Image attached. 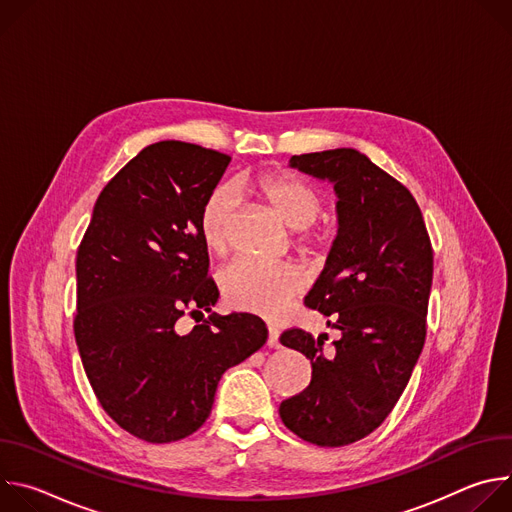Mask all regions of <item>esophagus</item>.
I'll use <instances>...</instances> for the list:
<instances>
[{"mask_svg":"<svg viewBox=\"0 0 512 512\" xmlns=\"http://www.w3.org/2000/svg\"><path fill=\"white\" fill-rule=\"evenodd\" d=\"M267 346H269V348H281V344H279V332H277L275 328H269Z\"/></svg>","mask_w":512,"mask_h":512,"instance_id":"1","label":"esophagus"}]
</instances>
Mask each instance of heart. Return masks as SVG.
Returning a JSON list of instances; mask_svg holds the SVG:
<instances>
[{"label": "heart", "mask_w": 512, "mask_h": 512, "mask_svg": "<svg viewBox=\"0 0 512 512\" xmlns=\"http://www.w3.org/2000/svg\"><path fill=\"white\" fill-rule=\"evenodd\" d=\"M257 188L281 221L300 231V251L312 253L326 245V233L308 231L322 210V196L312 184L289 174H275L261 178ZM237 208L239 190L235 184H218L206 196L200 210V235L210 251L221 253L227 247ZM218 283L229 306L271 320L279 318L304 287L302 273L294 265L263 263L249 257L231 261L218 275Z\"/></svg>", "instance_id": "1"}]
</instances>
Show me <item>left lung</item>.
<instances>
[{
    "instance_id": "1",
    "label": "left lung",
    "mask_w": 512,
    "mask_h": 512,
    "mask_svg": "<svg viewBox=\"0 0 512 512\" xmlns=\"http://www.w3.org/2000/svg\"><path fill=\"white\" fill-rule=\"evenodd\" d=\"M289 168L334 186L338 233L306 306L340 330L322 350L304 330L281 344L312 362V381L279 405L281 421L316 446L375 431L405 391L425 342L433 251L411 192L352 148L291 156Z\"/></svg>"
}]
</instances>
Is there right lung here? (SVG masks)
I'll list each match as a JSON object with an SVG mask.
<instances>
[{
    "label": "right lung",
    "mask_w": 512,
    "mask_h": 512,
    "mask_svg": "<svg viewBox=\"0 0 512 512\" xmlns=\"http://www.w3.org/2000/svg\"><path fill=\"white\" fill-rule=\"evenodd\" d=\"M229 164L184 141L148 145L99 194L77 253L85 373L109 417L145 442L194 433L225 371L267 342L265 322L245 312L176 332L186 312L218 302L200 210Z\"/></svg>",
    "instance_id": "obj_1"
}]
</instances>
